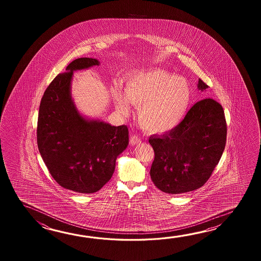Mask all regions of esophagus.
I'll return each instance as SVG.
<instances>
[{"instance_id": "34e87169", "label": "esophagus", "mask_w": 261, "mask_h": 261, "mask_svg": "<svg viewBox=\"0 0 261 261\" xmlns=\"http://www.w3.org/2000/svg\"><path fill=\"white\" fill-rule=\"evenodd\" d=\"M129 142H130V144H141V142H142V139L140 138V136L137 135V134H133V135L130 136Z\"/></svg>"}]
</instances>
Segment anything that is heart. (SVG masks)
<instances>
[{"mask_svg":"<svg viewBox=\"0 0 261 261\" xmlns=\"http://www.w3.org/2000/svg\"><path fill=\"white\" fill-rule=\"evenodd\" d=\"M123 97L116 93L117 108L128 113V102L139 108L138 120L145 130L163 133L183 120L191 101V88L186 78L162 69L139 72L128 77Z\"/></svg>","mask_w":261,"mask_h":261,"instance_id":"b5f03b06","label":"heart"}]
</instances>
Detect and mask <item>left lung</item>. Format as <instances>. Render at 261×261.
<instances>
[{
    "label": "left lung",
    "instance_id": "left-lung-1",
    "mask_svg": "<svg viewBox=\"0 0 261 261\" xmlns=\"http://www.w3.org/2000/svg\"><path fill=\"white\" fill-rule=\"evenodd\" d=\"M201 91L209 86L199 79ZM227 141V122L217 100H199L183 120L161 137L151 136L155 158L150 176L155 187L169 194L200 189L221 159Z\"/></svg>",
    "mask_w": 261,
    "mask_h": 261
}]
</instances>
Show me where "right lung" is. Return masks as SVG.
Here are the masks:
<instances>
[{"label": "right lung", "instance_id": "add662e5", "mask_svg": "<svg viewBox=\"0 0 261 261\" xmlns=\"http://www.w3.org/2000/svg\"><path fill=\"white\" fill-rule=\"evenodd\" d=\"M99 61L91 58L72 61L46 88L40 103L37 144L51 176L64 189L89 194L99 191L115 172L117 155L128 144V128L79 115L71 99L72 72Z\"/></svg>", "mask_w": 261, "mask_h": 261}]
</instances>
